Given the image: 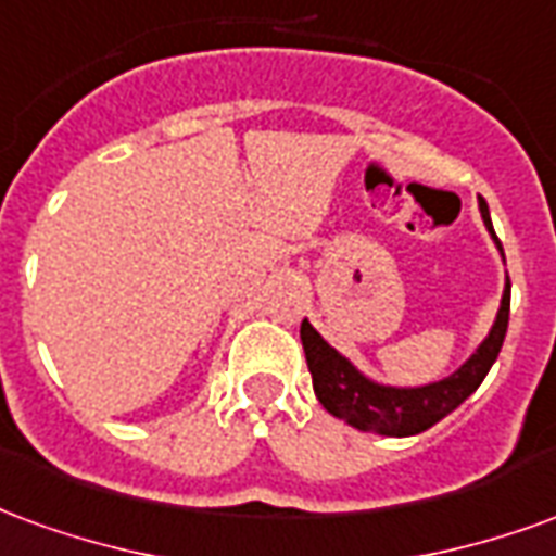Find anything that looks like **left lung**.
<instances>
[{
	"label": "left lung",
	"instance_id": "1",
	"mask_svg": "<svg viewBox=\"0 0 556 556\" xmlns=\"http://www.w3.org/2000/svg\"><path fill=\"white\" fill-rule=\"evenodd\" d=\"M480 216H483L485 230L492 233L494 245L501 251V261L506 266L504 249L494 237L489 204L483 198H480ZM506 323H509V275L504 281L497 317H494L489 334L480 340V346L450 376L427 384H388L372 379L364 370H358L343 352L334 350L307 319H302L299 334H302L307 370L314 376V394L328 415L346 420L350 427L362 429V432L406 439V435H417L432 424H439L441 417H447L453 408H459L480 388L485 372L492 370L494 358L504 346Z\"/></svg>",
	"mask_w": 556,
	"mask_h": 556
}]
</instances>
